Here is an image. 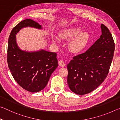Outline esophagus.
Segmentation results:
<instances>
[{
	"instance_id": "34e87169",
	"label": "esophagus",
	"mask_w": 120,
	"mask_h": 120,
	"mask_svg": "<svg viewBox=\"0 0 120 120\" xmlns=\"http://www.w3.org/2000/svg\"><path fill=\"white\" fill-rule=\"evenodd\" d=\"M59 66L60 67H64L66 66V64H64V62L62 60H60L59 61Z\"/></svg>"
}]
</instances>
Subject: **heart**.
I'll use <instances>...</instances> for the list:
<instances>
[{
	"label": "heart",
	"mask_w": 120,
	"mask_h": 120,
	"mask_svg": "<svg viewBox=\"0 0 120 120\" xmlns=\"http://www.w3.org/2000/svg\"><path fill=\"white\" fill-rule=\"evenodd\" d=\"M59 37L63 40H70L68 43V49L72 53H78L82 52L90 39V35L88 32L82 31V28L80 27H74L64 30L60 33ZM52 40L55 44L58 43L59 40L56 36H54Z\"/></svg>",
	"instance_id": "heart-1"
}]
</instances>
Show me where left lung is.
Instances as JSON below:
<instances>
[{"label": "left lung", "instance_id": "8db88e82", "mask_svg": "<svg viewBox=\"0 0 120 120\" xmlns=\"http://www.w3.org/2000/svg\"><path fill=\"white\" fill-rule=\"evenodd\" d=\"M101 35L84 53L67 65V82L72 92L85 95L97 88L106 78L114 56L115 44L108 28L101 24Z\"/></svg>", "mask_w": 120, "mask_h": 120}]
</instances>
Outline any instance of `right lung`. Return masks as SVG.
I'll return each instance as SVG.
<instances>
[{
  "label": "right lung",
  "mask_w": 120,
  "mask_h": 120,
  "mask_svg": "<svg viewBox=\"0 0 120 120\" xmlns=\"http://www.w3.org/2000/svg\"><path fill=\"white\" fill-rule=\"evenodd\" d=\"M33 27L42 30V26L31 19L21 21L14 27L8 42L7 62L12 76L17 84L32 93L46 87L51 75L58 66L56 53L43 49L35 51L22 50L16 41V35L22 28Z\"/></svg>",
  "instance_id": "add662e5"
}]
</instances>
